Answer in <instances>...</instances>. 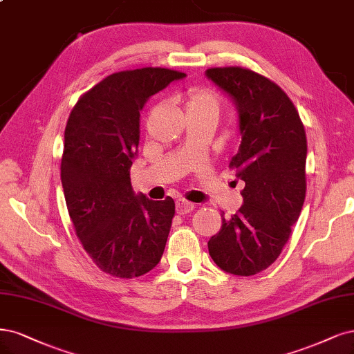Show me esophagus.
Returning a JSON list of instances; mask_svg holds the SVG:
<instances>
[{"mask_svg": "<svg viewBox=\"0 0 354 354\" xmlns=\"http://www.w3.org/2000/svg\"><path fill=\"white\" fill-rule=\"evenodd\" d=\"M194 209V203L186 201V199H178L176 202V211L178 215H186Z\"/></svg>", "mask_w": 354, "mask_h": 354, "instance_id": "1", "label": "esophagus"}]
</instances>
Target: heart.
Returning <instances> with one entry per match:
<instances>
[{
    "mask_svg": "<svg viewBox=\"0 0 354 354\" xmlns=\"http://www.w3.org/2000/svg\"><path fill=\"white\" fill-rule=\"evenodd\" d=\"M174 101L183 106L187 118L192 117H218L221 109L219 95L206 86H192L185 92L174 95Z\"/></svg>",
    "mask_w": 354,
    "mask_h": 354,
    "instance_id": "1",
    "label": "heart"
}]
</instances>
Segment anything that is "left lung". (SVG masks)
<instances>
[{
    "label": "left lung",
    "instance_id": "1",
    "mask_svg": "<svg viewBox=\"0 0 354 354\" xmlns=\"http://www.w3.org/2000/svg\"><path fill=\"white\" fill-rule=\"evenodd\" d=\"M234 100L241 143L230 168L245 181L243 206L208 241L225 272L249 277L272 265L291 236L306 196V131L277 83L245 67L206 70Z\"/></svg>",
    "mask_w": 354,
    "mask_h": 354
}]
</instances>
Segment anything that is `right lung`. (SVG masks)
Masks as SVG:
<instances>
[{
	"mask_svg": "<svg viewBox=\"0 0 354 354\" xmlns=\"http://www.w3.org/2000/svg\"><path fill=\"white\" fill-rule=\"evenodd\" d=\"M185 76L162 67L117 71L84 92L71 109L61 183L76 236L105 274L135 278L161 261L176 203L169 196L158 202L136 196L129 169L145 102Z\"/></svg>",
	"mask_w": 354,
	"mask_h": 354,
	"instance_id": "right-lung-1",
	"label": "right lung"
}]
</instances>
